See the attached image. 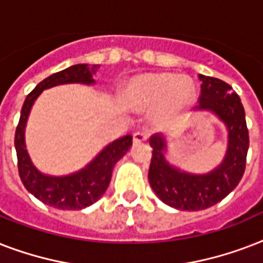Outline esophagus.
Masks as SVG:
<instances>
[{
	"label": "esophagus",
	"mask_w": 263,
	"mask_h": 263,
	"mask_svg": "<svg viewBox=\"0 0 263 263\" xmlns=\"http://www.w3.org/2000/svg\"><path fill=\"white\" fill-rule=\"evenodd\" d=\"M147 140V136L143 132H136L134 134V143H143Z\"/></svg>",
	"instance_id": "esophagus-1"
}]
</instances>
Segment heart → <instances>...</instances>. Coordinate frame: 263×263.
<instances>
[{"label": "heart", "mask_w": 263, "mask_h": 263, "mask_svg": "<svg viewBox=\"0 0 263 263\" xmlns=\"http://www.w3.org/2000/svg\"><path fill=\"white\" fill-rule=\"evenodd\" d=\"M124 106L134 111H144L154 108L153 124L164 128L179 120L195 105L196 87L185 76L168 72L143 73L132 78L120 92Z\"/></svg>", "instance_id": "1"}]
</instances>
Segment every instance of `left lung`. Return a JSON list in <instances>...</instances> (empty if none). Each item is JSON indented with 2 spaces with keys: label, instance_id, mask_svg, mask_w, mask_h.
<instances>
[{
  "label": "left lung",
  "instance_id": "left-lung-1",
  "mask_svg": "<svg viewBox=\"0 0 263 263\" xmlns=\"http://www.w3.org/2000/svg\"><path fill=\"white\" fill-rule=\"evenodd\" d=\"M200 97L196 111H210L225 125L228 142L224 158L206 173L187 172L166 158L168 140L160 134L152 136V162L148 183L165 204L179 210L196 212L212 208L236 188L246 169L249 129L245 107L228 83L199 75Z\"/></svg>",
  "mask_w": 263,
  "mask_h": 263
}]
</instances>
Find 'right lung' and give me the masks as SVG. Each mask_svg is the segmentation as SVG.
<instances>
[{
  "instance_id": "1",
  "label": "right lung",
  "mask_w": 263,
  "mask_h": 263,
  "mask_svg": "<svg viewBox=\"0 0 263 263\" xmlns=\"http://www.w3.org/2000/svg\"><path fill=\"white\" fill-rule=\"evenodd\" d=\"M98 65L76 64L53 73L31 91L23 103L18 125L14 135V147L17 154L18 175L27 191L43 202L60 210H82L95 203L109 187L111 172L117 161L123 158L132 146V136L127 135L106 144L84 168L69 175L54 176L41 172L30 158L26 148V127L35 101L45 90L63 84L94 86L92 75Z\"/></svg>"
}]
</instances>
